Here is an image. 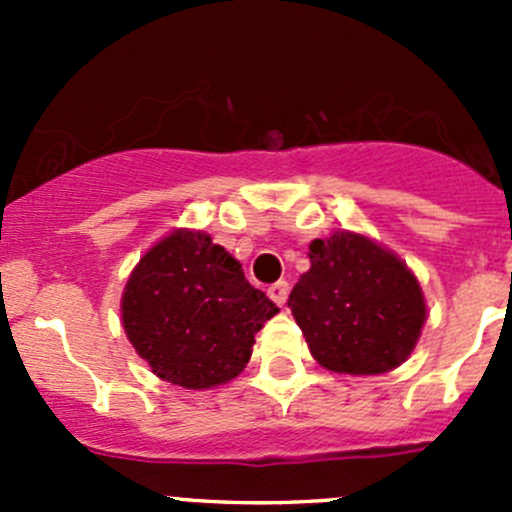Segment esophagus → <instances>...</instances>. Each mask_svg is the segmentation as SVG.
<instances>
[{
    "instance_id": "obj_1",
    "label": "esophagus",
    "mask_w": 512,
    "mask_h": 512,
    "mask_svg": "<svg viewBox=\"0 0 512 512\" xmlns=\"http://www.w3.org/2000/svg\"><path fill=\"white\" fill-rule=\"evenodd\" d=\"M267 294H270V299L277 304V307H285L289 285H287V282H277V285H272L270 289H267Z\"/></svg>"
}]
</instances>
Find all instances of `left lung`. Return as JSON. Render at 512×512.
I'll use <instances>...</instances> for the list:
<instances>
[{
	"label": "left lung",
	"mask_w": 512,
	"mask_h": 512,
	"mask_svg": "<svg viewBox=\"0 0 512 512\" xmlns=\"http://www.w3.org/2000/svg\"><path fill=\"white\" fill-rule=\"evenodd\" d=\"M289 309L314 361L334 374H386L409 359L426 299L404 260L369 235L337 230L309 245Z\"/></svg>",
	"instance_id": "left-lung-1"
}]
</instances>
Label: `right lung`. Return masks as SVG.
Wrapping results in <instances>:
<instances>
[{"instance_id":"1","label":"right lung","mask_w":512,"mask_h":512,"mask_svg":"<svg viewBox=\"0 0 512 512\" xmlns=\"http://www.w3.org/2000/svg\"><path fill=\"white\" fill-rule=\"evenodd\" d=\"M280 309L203 230L160 237L128 275L121 324L158 379L203 391L242 374L255 334Z\"/></svg>"}]
</instances>
